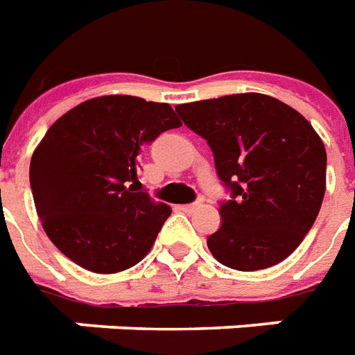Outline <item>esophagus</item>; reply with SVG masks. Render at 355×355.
I'll return each instance as SVG.
<instances>
[{
	"mask_svg": "<svg viewBox=\"0 0 355 355\" xmlns=\"http://www.w3.org/2000/svg\"><path fill=\"white\" fill-rule=\"evenodd\" d=\"M198 207H200V202H194V204H187V206H181V211L193 213V211H196Z\"/></svg>",
	"mask_w": 355,
	"mask_h": 355,
	"instance_id": "obj_1",
	"label": "esophagus"
}]
</instances>
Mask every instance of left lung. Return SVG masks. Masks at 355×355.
Masks as SVG:
<instances>
[{"instance_id":"obj_1","label":"left lung","mask_w":355,"mask_h":355,"mask_svg":"<svg viewBox=\"0 0 355 355\" xmlns=\"http://www.w3.org/2000/svg\"><path fill=\"white\" fill-rule=\"evenodd\" d=\"M183 123L211 148L223 225L207 238L226 268L282 262L313 228L326 193V148L300 112L262 93L178 105Z\"/></svg>"}]
</instances>
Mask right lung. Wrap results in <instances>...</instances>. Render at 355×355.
Masks as SVG:
<instances>
[{
  "mask_svg": "<svg viewBox=\"0 0 355 355\" xmlns=\"http://www.w3.org/2000/svg\"><path fill=\"white\" fill-rule=\"evenodd\" d=\"M181 121L166 103L130 95L89 98L37 146L29 183L50 241L80 268L117 273L153 247L172 209L135 193L144 144Z\"/></svg>",
  "mask_w": 355,
  "mask_h": 355,
  "instance_id": "obj_1",
  "label": "right lung"
}]
</instances>
